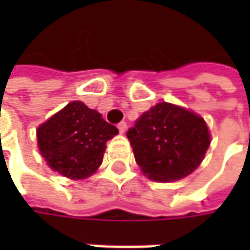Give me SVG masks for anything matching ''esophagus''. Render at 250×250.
<instances>
[{
	"instance_id": "1",
	"label": "esophagus",
	"mask_w": 250,
	"mask_h": 250,
	"mask_svg": "<svg viewBox=\"0 0 250 250\" xmlns=\"http://www.w3.org/2000/svg\"><path fill=\"white\" fill-rule=\"evenodd\" d=\"M126 128H128L126 122H124V121H122V122H120V124H118V129H120L121 133H124V132L126 130Z\"/></svg>"
}]
</instances>
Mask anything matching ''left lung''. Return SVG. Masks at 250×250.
<instances>
[{"mask_svg": "<svg viewBox=\"0 0 250 250\" xmlns=\"http://www.w3.org/2000/svg\"><path fill=\"white\" fill-rule=\"evenodd\" d=\"M126 136L142 171L154 181H178L202 163L210 145L206 122L169 103H159L135 122Z\"/></svg>", "mask_w": 250, "mask_h": 250, "instance_id": "obj_1", "label": "left lung"}]
</instances>
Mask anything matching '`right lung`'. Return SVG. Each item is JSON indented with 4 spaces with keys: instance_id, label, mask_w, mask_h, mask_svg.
Masks as SVG:
<instances>
[{
    "instance_id": "add662e5",
    "label": "right lung",
    "mask_w": 250,
    "mask_h": 250,
    "mask_svg": "<svg viewBox=\"0 0 250 250\" xmlns=\"http://www.w3.org/2000/svg\"><path fill=\"white\" fill-rule=\"evenodd\" d=\"M118 129L101 114L72 101L37 129V143L47 164L61 175L83 179L100 167L105 143Z\"/></svg>"
}]
</instances>
